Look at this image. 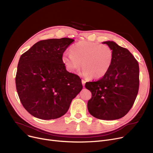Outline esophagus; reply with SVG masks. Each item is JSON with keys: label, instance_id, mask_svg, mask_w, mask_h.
Returning <instances> with one entry per match:
<instances>
[{"label": "esophagus", "instance_id": "34e87169", "mask_svg": "<svg viewBox=\"0 0 153 153\" xmlns=\"http://www.w3.org/2000/svg\"><path fill=\"white\" fill-rule=\"evenodd\" d=\"M85 80H84V79H82V85H83V86H84L85 85Z\"/></svg>", "mask_w": 153, "mask_h": 153}]
</instances>
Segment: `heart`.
Returning <instances> with one entry per match:
<instances>
[{
	"label": "heart",
	"mask_w": 153,
	"mask_h": 153,
	"mask_svg": "<svg viewBox=\"0 0 153 153\" xmlns=\"http://www.w3.org/2000/svg\"><path fill=\"white\" fill-rule=\"evenodd\" d=\"M71 52L64 53L62 61L68 71L74 72L81 66L83 75L91 79L105 76L112 64L114 54L107 45L87 41L79 42L72 46Z\"/></svg>",
	"instance_id": "1"
}]
</instances>
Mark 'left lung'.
I'll return each instance as SVG.
<instances>
[{"label": "left lung", "instance_id": "8db88e82", "mask_svg": "<svg viewBox=\"0 0 153 153\" xmlns=\"http://www.w3.org/2000/svg\"><path fill=\"white\" fill-rule=\"evenodd\" d=\"M114 57L107 73L96 81L87 82L85 87L92 94L87 108L94 117L113 120L122 118L133 107L140 85L139 64L126 48L114 42H105Z\"/></svg>", "mask_w": 153, "mask_h": 153}]
</instances>
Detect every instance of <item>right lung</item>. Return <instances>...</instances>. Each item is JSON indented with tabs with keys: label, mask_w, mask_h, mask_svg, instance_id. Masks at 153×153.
<instances>
[{
	"label": "right lung",
	"mask_w": 153,
	"mask_h": 153,
	"mask_svg": "<svg viewBox=\"0 0 153 153\" xmlns=\"http://www.w3.org/2000/svg\"><path fill=\"white\" fill-rule=\"evenodd\" d=\"M74 41L69 38L41 40L21 55L16 89L22 105L35 117H62L82 90L81 79L67 71L62 61L64 52Z\"/></svg>",
	"instance_id": "obj_1"
}]
</instances>
